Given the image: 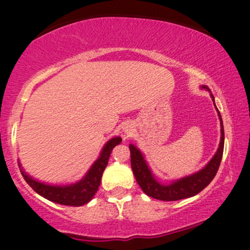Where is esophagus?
Listing matches in <instances>:
<instances>
[{
  "mask_svg": "<svg viewBox=\"0 0 250 250\" xmlns=\"http://www.w3.org/2000/svg\"><path fill=\"white\" fill-rule=\"evenodd\" d=\"M123 132H124L125 138H128V136H131L133 134V132H134V126L132 124H125L124 128H123Z\"/></svg>",
  "mask_w": 250,
  "mask_h": 250,
  "instance_id": "34e87169",
  "label": "esophagus"
}]
</instances>
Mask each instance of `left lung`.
Here are the masks:
<instances>
[{"label":"left lung","mask_w":250,"mask_h":250,"mask_svg":"<svg viewBox=\"0 0 250 250\" xmlns=\"http://www.w3.org/2000/svg\"><path fill=\"white\" fill-rule=\"evenodd\" d=\"M201 88L210 92L209 88L203 85ZM211 100L214 101V95L210 93ZM217 110L218 118L221 122V141L218 149L209 163L204 167L203 169L198 170L197 173L191 174V175L184 176L182 179L172 181L169 184L160 183L153 175L151 169L146 164L145 156L134 145H129V151H131V166L133 174H134L135 180L141 188L143 192L148 194L149 197L155 198V199L163 201H175L180 199H186L196 196L201 190H204L208 184H209L216 175L218 167H220L222 156H223L224 149V128L223 122L220 111L215 104Z\"/></svg>","instance_id":"1"}]
</instances>
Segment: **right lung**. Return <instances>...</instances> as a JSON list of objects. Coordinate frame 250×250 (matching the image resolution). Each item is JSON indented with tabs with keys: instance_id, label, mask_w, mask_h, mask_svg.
I'll use <instances>...</instances> for the list:
<instances>
[{
	"instance_id": "1",
	"label": "right lung",
	"mask_w": 250,
	"mask_h": 250,
	"mask_svg": "<svg viewBox=\"0 0 250 250\" xmlns=\"http://www.w3.org/2000/svg\"><path fill=\"white\" fill-rule=\"evenodd\" d=\"M121 142L122 138H119V136L109 140L100 152L99 158L95 160L83 179L76 183L68 184V186H51V184L42 183L40 181L34 180L32 176H29L23 170H21V174L26 182L29 184V187L33 188L35 192L45 199L53 201L56 204L66 205V206H83L88 201H91L94 194L97 193L101 183L102 173L108 165V160L112 149Z\"/></svg>"
}]
</instances>
